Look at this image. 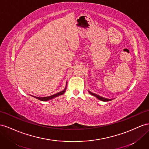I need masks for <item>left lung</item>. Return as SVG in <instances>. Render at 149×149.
<instances>
[{
	"mask_svg": "<svg viewBox=\"0 0 149 149\" xmlns=\"http://www.w3.org/2000/svg\"><path fill=\"white\" fill-rule=\"evenodd\" d=\"M89 93H90L91 94H92L93 96H94L95 97H96L97 98H98L99 100H101V101H111V100H109V99H106V98H104V97H101L100 96H99V95H97V94H94V93H93L90 92V91H89Z\"/></svg>",
	"mask_w": 149,
	"mask_h": 149,
	"instance_id": "obj_1",
	"label": "left lung"
}]
</instances>
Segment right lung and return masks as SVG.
Instances as JSON below:
<instances>
[{
  "mask_svg": "<svg viewBox=\"0 0 149 149\" xmlns=\"http://www.w3.org/2000/svg\"><path fill=\"white\" fill-rule=\"evenodd\" d=\"M65 91H66V88L64 90H63L62 91H61V92H60L58 93H56L55 94H53V95H52V96H47V97H35V96H34V97H36V99H38V100H39L40 101H48L49 100H51V99L54 98V97H55L56 96H60V95H62L65 92Z\"/></svg>",
  "mask_w": 149,
  "mask_h": 149,
  "instance_id": "right-lung-1",
  "label": "right lung"
}]
</instances>
